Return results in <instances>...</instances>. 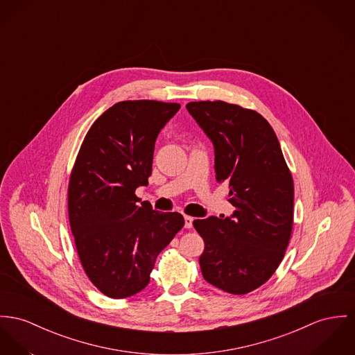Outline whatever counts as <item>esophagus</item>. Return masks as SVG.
Listing matches in <instances>:
<instances>
[{
  "label": "esophagus",
  "mask_w": 355,
  "mask_h": 355,
  "mask_svg": "<svg viewBox=\"0 0 355 355\" xmlns=\"http://www.w3.org/2000/svg\"><path fill=\"white\" fill-rule=\"evenodd\" d=\"M184 218H185V228H191L194 218H191V216H185Z\"/></svg>",
  "instance_id": "obj_1"
}]
</instances>
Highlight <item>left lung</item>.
<instances>
[{
	"label": "left lung",
	"instance_id": "obj_1",
	"mask_svg": "<svg viewBox=\"0 0 355 355\" xmlns=\"http://www.w3.org/2000/svg\"><path fill=\"white\" fill-rule=\"evenodd\" d=\"M187 110L214 143L218 182L230 189L231 218L193 221L205 248V281L245 295L279 266L293 227V180L272 125L258 112L224 101H193Z\"/></svg>",
	"mask_w": 355,
	"mask_h": 355
}]
</instances>
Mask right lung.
<instances>
[{
	"mask_svg": "<svg viewBox=\"0 0 355 355\" xmlns=\"http://www.w3.org/2000/svg\"><path fill=\"white\" fill-rule=\"evenodd\" d=\"M180 108L117 103L82 141L69 182L70 227L85 273L110 299L143 291L158 254L185 224L181 214L154 211L135 194L148 184L158 134Z\"/></svg>",
	"mask_w": 355,
	"mask_h": 355,
	"instance_id": "1",
	"label": "right lung"
}]
</instances>
